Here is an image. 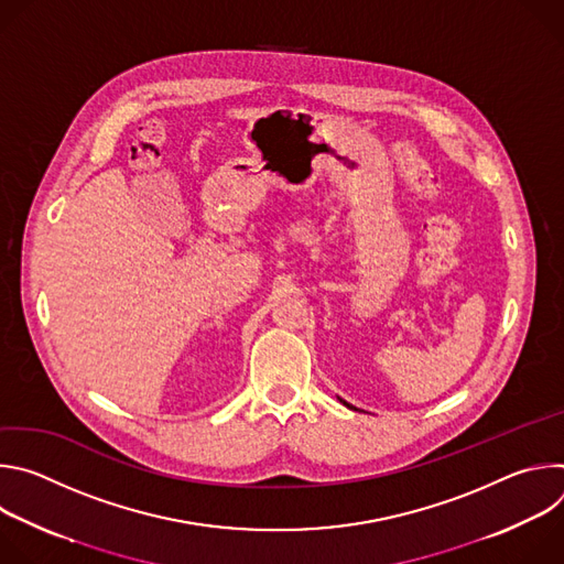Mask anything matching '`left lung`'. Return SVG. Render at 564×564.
Listing matches in <instances>:
<instances>
[{
  "label": "left lung",
  "mask_w": 564,
  "mask_h": 564,
  "mask_svg": "<svg viewBox=\"0 0 564 564\" xmlns=\"http://www.w3.org/2000/svg\"><path fill=\"white\" fill-rule=\"evenodd\" d=\"M339 401H344V399H339ZM344 406H348V409H352V406H350V404H348V401H344ZM352 411H355V409H352Z\"/></svg>",
  "instance_id": "left-lung-1"
}]
</instances>
